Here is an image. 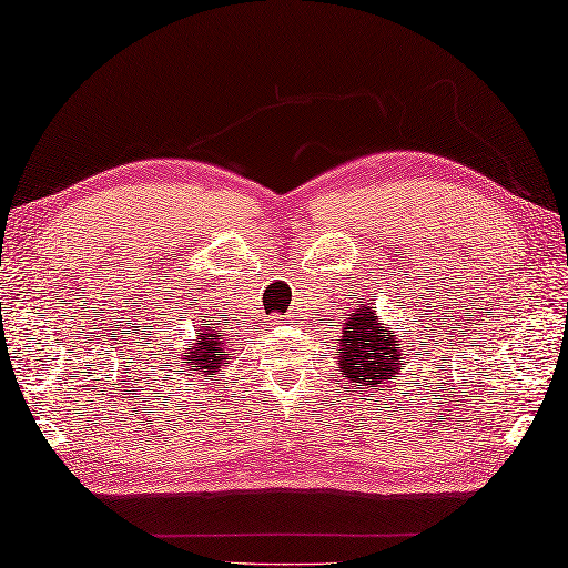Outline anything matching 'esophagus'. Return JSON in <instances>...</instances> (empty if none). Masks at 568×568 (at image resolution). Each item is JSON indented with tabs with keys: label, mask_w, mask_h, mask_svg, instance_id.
<instances>
[{
	"label": "esophagus",
	"mask_w": 568,
	"mask_h": 568,
	"mask_svg": "<svg viewBox=\"0 0 568 568\" xmlns=\"http://www.w3.org/2000/svg\"><path fill=\"white\" fill-rule=\"evenodd\" d=\"M286 322V317H282V314H278V317H274V324H284Z\"/></svg>",
	"instance_id": "34e87169"
}]
</instances>
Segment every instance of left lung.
Returning <instances> with one entry per match:
<instances>
[{"label":"left lung","instance_id":"left-lung-1","mask_svg":"<svg viewBox=\"0 0 568 568\" xmlns=\"http://www.w3.org/2000/svg\"><path fill=\"white\" fill-rule=\"evenodd\" d=\"M337 339L339 375L362 393L387 387L405 369V347L395 329L375 314V306L359 304L342 320Z\"/></svg>","mask_w":568,"mask_h":568}]
</instances>
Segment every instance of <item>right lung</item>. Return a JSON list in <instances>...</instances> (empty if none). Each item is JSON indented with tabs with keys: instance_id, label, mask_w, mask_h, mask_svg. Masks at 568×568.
Returning <instances> with one entry per match:
<instances>
[{
	"instance_id": "right-lung-1",
	"label": "right lung",
	"mask_w": 568,
	"mask_h": 568,
	"mask_svg": "<svg viewBox=\"0 0 568 568\" xmlns=\"http://www.w3.org/2000/svg\"><path fill=\"white\" fill-rule=\"evenodd\" d=\"M223 349H226V342H223V332L219 327H199L193 345L183 347L181 355L173 359L175 372L179 375L193 372V377L203 379L219 375L221 369L229 367V355Z\"/></svg>"
}]
</instances>
